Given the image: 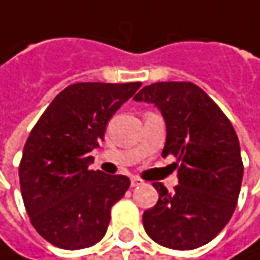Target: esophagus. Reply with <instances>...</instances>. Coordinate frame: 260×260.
I'll return each mask as SVG.
<instances>
[{
	"label": "esophagus",
	"mask_w": 260,
	"mask_h": 260,
	"mask_svg": "<svg viewBox=\"0 0 260 260\" xmlns=\"http://www.w3.org/2000/svg\"><path fill=\"white\" fill-rule=\"evenodd\" d=\"M130 183H132V186H139L143 182H142V179H139V177H132Z\"/></svg>",
	"instance_id": "esophagus-1"
}]
</instances>
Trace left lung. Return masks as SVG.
Returning <instances> with one entry per match:
<instances>
[{"label": "left lung", "mask_w": 260, "mask_h": 260, "mask_svg": "<svg viewBox=\"0 0 260 260\" xmlns=\"http://www.w3.org/2000/svg\"><path fill=\"white\" fill-rule=\"evenodd\" d=\"M133 99L161 111L167 128L162 157H176L179 179L173 192L152 183L159 198L143 213V228L164 247H201L225 228L237 207L244 172L238 136L222 109L192 83H154Z\"/></svg>", "instance_id": "left-lung-1"}]
</instances>
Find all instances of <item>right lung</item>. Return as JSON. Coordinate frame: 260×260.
Instances as JSON below:
<instances>
[{
    "label": "right lung",
    "mask_w": 260,
    "mask_h": 260,
    "mask_svg": "<svg viewBox=\"0 0 260 260\" xmlns=\"http://www.w3.org/2000/svg\"><path fill=\"white\" fill-rule=\"evenodd\" d=\"M140 85H68L30 130L19 166L20 191L32 226L50 244L80 250L105 237L111 209L130 179L90 170V152L103 140L108 121Z\"/></svg>",
    "instance_id": "1"
}]
</instances>
